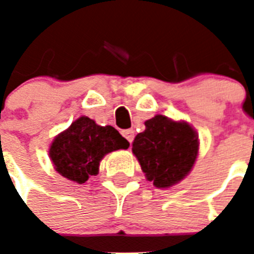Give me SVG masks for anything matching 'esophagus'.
<instances>
[{
  "label": "esophagus",
  "mask_w": 254,
  "mask_h": 254,
  "mask_svg": "<svg viewBox=\"0 0 254 254\" xmlns=\"http://www.w3.org/2000/svg\"><path fill=\"white\" fill-rule=\"evenodd\" d=\"M123 135L127 139V142H133L134 139V130L133 129H127V130H123Z\"/></svg>",
  "instance_id": "34e87169"
}]
</instances>
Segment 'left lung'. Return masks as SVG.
I'll return each mask as SVG.
<instances>
[{
    "label": "left lung",
    "instance_id": "left-lung-1",
    "mask_svg": "<svg viewBox=\"0 0 254 254\" xmlns=\"http://www.w3.org/2000/svg\"><path fill=\"white\" fill-rule=\"evenodd\" d=\"M145 127L131 143L145 177L158 189L177 185L196 161V131L185 121H173L162 115L147 120Z\"/></svg>",
    "mask_w": 254,
    "mask_h": 254
}]
</instances>
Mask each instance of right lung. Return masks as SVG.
I'll return each instance as SVG.
<instances>
[{
	"label": "right lung",
	"mask_w": 254,
	"mask_h": 254,
	"mask_svg": "<svg viewBox=\"0 0 254 254\" xmlns=\"http://www.w3.org/2000/svg\"><path fill=\"white\" fill-rule=\"evenodd\" d=\"M127 147L129 142L115 127H100L83 116L55 137L50 146V158L62 177L83 185L99 173L104 155Z\"/></svg>",
	"instance_id": "add662e5"
}]
</instances>
